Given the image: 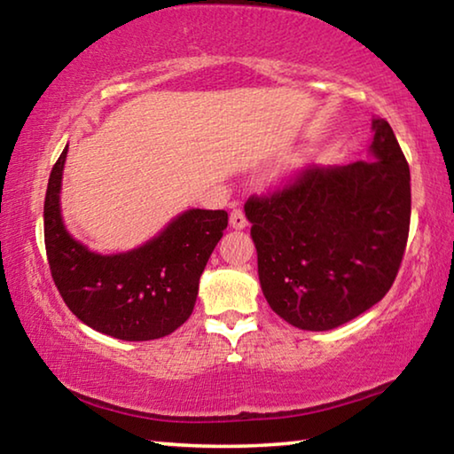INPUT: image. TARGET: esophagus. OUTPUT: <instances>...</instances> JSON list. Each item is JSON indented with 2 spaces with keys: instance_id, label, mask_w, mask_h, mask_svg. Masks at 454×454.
Returning <instances> with one entry per match:
<instances>
[{
  "instance_id": "1",
  "label": "esophagus",
  "mask_w": 454,
  "mask_h": 454,
  "mask_svg": "<svg viewBox=\"0 0 454 454\" xmlns=\"http://www.w3.org/2000/svg\"><path fill=\"white\" fill-rule=\"evenodd\" d=\"M230 226L236 230H242L248 226V218H246V214L240 208H234L232 212H230Z\"/></svg>"
}]
</instances>
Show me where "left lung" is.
<instances>
[{
  "mask_svg": "<svg viewBox=\"0 0 454 454\" xmlns=\"http://www.w3.org/2000/svg\"><path fill=\"white\" fill-rule=\"evenodd\" d=\"M376 160L309 166L244 204L270 309L302 330H330L382 301L411 226V170L387 120L372 121Z\"/></svg>",
  "mask_w": 454,
  "mask_h": 454,
  "instance_id": "1",
  "label": "left lung"
}]
</instances>
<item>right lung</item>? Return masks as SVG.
Segmentation results:
<instances>
[{
	"label": "right lung",
	"mask_w": 454,
	"mask_h": 454,
	"mask_svg": "<svg viewBox=\"0 0 454 454\" xmlns=\"http://www.w3.org/2000/svg\"><path fill=\"white\" fill-rule=\"evenodd\" d=\"M67 148L53 164L43 202L45 254L61 298L83 325L120 340H156L190 318L206 262L228 226L226 210H188L162 234L124 254L102 256L74 240L59 214Z\"/></svg>",
	"instance_id": "right-lung-1"
}]
</instances>
